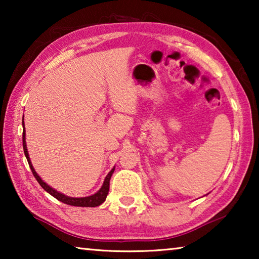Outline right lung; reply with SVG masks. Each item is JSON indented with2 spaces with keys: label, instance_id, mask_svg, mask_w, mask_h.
Returning <instances> with one entry per match:
<instances>
[{
  "label": "right lung",
  "instance_id": "1",
  "mask_svg": "<svg viewBox=\"0 0 259 259\" xmlns=\"http://www.w3.org/2000/svg\"><path fill=\"white\" fill-rule=\"evenodd\" d=\"M23 126H24V119H23ZM23 147H24V153H25V156L26 159L28 161V164H29V168L32 170V172L34 175V177L36 178V181L38 182V184L42 186V188H45V190L51 194L54 198H56L57 200L61 201L63 203H66L69 205H75V207H98V205L102 204L105 200H106V196L108 194V191H109V179H111L112 175L114 172V168L111 170V171L108 172V175L105 178L104 184L100 190L95 193L94 195L91 196H87V198H71V196H66L64 194H61V193L57 192L54 188H51L48 184H46L45 182L42 181L41 177L38 176L35 171L33 165H32V162L29 160V155H28V152H27V147H26V140H25V128L23 130Z\"/></svg>",
  "mask_w": 259,
  "mask_h": 259
}]
</instances>
